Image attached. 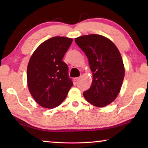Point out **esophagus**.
Here are the masks:
<instances>
[{"mask_svg":"<svg viewBox=\"0 0 148 148\" xmlns=\"http://www.w3.org/2000/svg\"><path fill=\"white\" fill-rule=\"evenodd\" d=\"M79 77H75V78H74V85H76L77 83H78V81L79 80Z\"/></svg>","mask_w":148,"mask_h":148,"instance_id":"34e87169","label":"esophagus"}]
</instances>
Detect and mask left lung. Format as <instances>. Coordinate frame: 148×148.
<instances>
[{"label":"left lung","instance_id":"8db88e82","mask_svg":"<svg viewBox=\"0 0 148 148\" xmlns=\"http://www.w3.org/2000/svg\"><path fill=\"white\" fill-rule=\"evenodd\" d=\"M75 42L86 55L93 77L90 88L84 92L85 99L95 106H106L116 99L123 81L121 53L113 42L102 35H84Z\"/></svg>","mask_w":148,"mask_h":148}]
</instances>
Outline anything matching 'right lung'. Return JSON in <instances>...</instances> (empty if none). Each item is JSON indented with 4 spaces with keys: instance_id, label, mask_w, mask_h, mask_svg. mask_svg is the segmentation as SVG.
<instances>
[{
    "instance_id": "obj_1",
    "label": "right lung",
    "mask_w": 148,
    "mask_h": 148,
    "mask_svg": "<svg viewBox=\"0 0 148 148\" xmlns=\"http://www.w3.org/2000/svg\"><path fill=\"white\" fill-rule=\"evenodd\" d=\"M72 39L55 36L47 40L32 53L27 66V84L40 106L53 108L61 104L73 86L69 68L62 61Z\"/></svg>"
}]
</instances>
